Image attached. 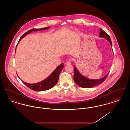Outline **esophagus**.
Here are the masks:
<instances>
[{"instance_id": "esophagus-1", "label": "esophagus", "mask_w": 130, "mask_h": 130, "mask_svg": "<svg viewBox=\"0 0 130 130\" xmlns=\"http://www.w3.org/2000/svg\"><path fill=\"white\" fill-rule=\"evenodd\" d=\"M66 64L67 65H70V64H71V60H69L67 61V62H66Z\"/></svg>"}]
</instances>
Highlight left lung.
Returning <instances> with one entry per match:
<instances>
[{
    "instance_id": "8db88e82",
    "label": "left lung",
    "mask_w": 130,
    "mask_h": 130,
    "mask_svg": "<svg viewBox=\"0 0 130 130\" xmlns=\"http://www.w3.org/2000/svg\"><path fill=\"white\" fill-rule=\"evenodd\" d=\"M99 37L105 38L106 39H107L110 42L112 48V43H111V40L110 36L105 32V31L102 30L100 28ZM108 74H107L104 77L99 79H90L86 78V77H85L84 76L81 74L78 71V70L74 66V79L76 84L79 86L84 88H91L93 87L98 85L100 83H102L103 81H104Z\"/></svg>"
}]
</instances>
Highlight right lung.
Listing matches in <instances>:
<instances>
[{
    "mask_svg": "<svg viewBox=\"0 0 130 130\" xmlns=\"http://www.w3.org/2000/svg\"><path fill=\"white\" fill-rule=\"evenodd\" d=\"M50 27H48L46 28H43L41 29H32L26 32L24 34H23L21 37L20 38V39L19 40V42L17 45V47L19 44V42L20 41V40L24 37L26 36H27L28 34L31 33L32 31H41V30H46L50 28ZM16 51V50H15ZM64 67V64L63 63L59 65L56 69L54 70V71L49 76L47 77L46 79H45L40 82L37 83H34V84H29L27 83L26 82H24L23 81L20 79L21 81L26 85L28 87H29L31 90L35 91H43L48 90L49 89H51L53 87L55 86L57 82H58V79H59V76L60 74L61 71Z\"/></svg>",
    "mask_w": 130,
    "mask_h": 130,
    "instance_id": "1",
    "label": "right lung"
}]
</instances>
